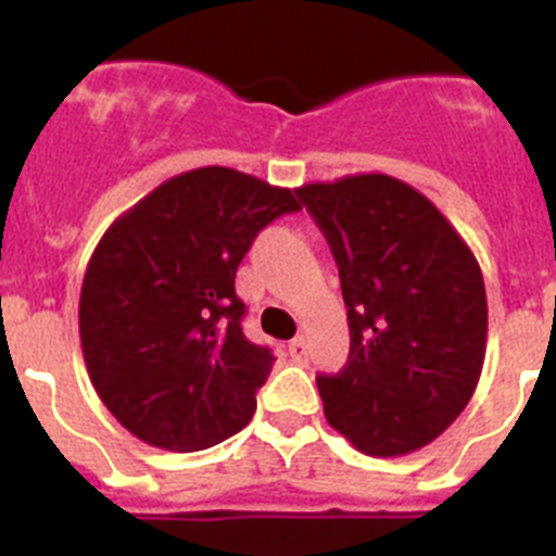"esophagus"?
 I'll return each instance as SVG.
<instances>
[{"mask_svg":"<svg viewBox=\"0 0 556 556\" xmlns=\"http://www.w3.org/2000/svg\"><path fill=\"white\" fill-rule=\"evenodd\" d=\"M306 348H308L306 337H294L292 342H289V356L301 362V358H306Z\"/></svg>","mask_w":556,"mask_h":556,"instance_id":"1","label":"esophagus"}]
</instances>
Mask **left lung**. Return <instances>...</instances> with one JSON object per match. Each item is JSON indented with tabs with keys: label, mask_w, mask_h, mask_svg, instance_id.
I'll use <instances>...</instances> for the list:
<instances>
[{
	"label": "left lung",
	"mask_w": 556,
	"mask_h": 556,
	"mask_svg": "<svg viewBox=\"0 0 556 556\" xmlns=\"http://www.w3.org/2000/svg\"><path fill=\"white\" fill-rule=\"evenodd\" d=\"M333 250L351 353L317 376L331 429L367 456H406L473 397L488 351L479 262L426 194L362 172L298 189Z\"/></svg>",
	"instance_id": "left-lung-1"
}]
</instances>
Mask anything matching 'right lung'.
<instances>
[{
  "label": "right lung",
  "mask_w": 556,
  "mask_h": 556,
  "mask_svg": "<svg viewBox=\"0 0 556 556\" xmlns=\"http://www.w3.org/2000/svg\"><path fill=\"white\" fill-rule=\"evenodd\" d=\"M298 191L200 166L113 219L80 289L97 395L141 443L203 451L250 424L275 356L242 331L236 269L255 233L301 211Z\"/></svg>",
  "instance_id": "right-lung-1"
}]
</instances>
